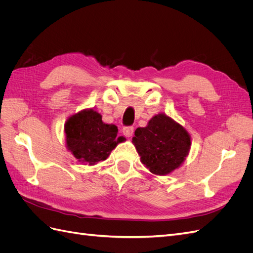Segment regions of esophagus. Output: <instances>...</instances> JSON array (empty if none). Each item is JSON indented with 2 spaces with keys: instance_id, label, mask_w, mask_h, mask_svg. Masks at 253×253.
<instances>
[{
  "instance_id": "obj_1",
  "label": "esophagus",
  "mask_w": 253,
  "mask_h": 253,
  "mask_svg": "<svg viewBox=\"0 0 253 253\" xmlns=\"http://www.w3.org/2000/svg\"><path fill=\"white\" fill-rule=\"evenodd\" d=\"M122 132H124V135L126 137H131L134 133V127L133 126H126V127H124V131Z\"/></svg>"
}]
</instances>
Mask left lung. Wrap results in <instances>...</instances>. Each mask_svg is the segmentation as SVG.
I'll return each mask as SVG.
<instances>
[{
  "label": "left lung",
  "instance_id": "left-lung-1",
  "mask_svg": "<svg viewBox=\"0 0 253 253\" xmlns=\"http://www.w3.org/2000/svg\"><path fill=\"white\" fill-rule=\"evenodd\" d=\"M133 143L150 172L166 175L177 169L186 159L191 138L179 124L165 114H158L147 126L136 128Z\"/></svg>",
  "mask_w": 253,
  "mask_h": 253
}]
</instances>
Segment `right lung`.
<instances>
[{
	"label": "right lung",
	"instance_id": "1",
	"mask_svg": "<svg viewBox=\"0 0 253 253\" xmlns=\"http://www.w3.org/2000/svg\"><path fill=\"white\" fill-rule=\"evenodd\" d=\"M64 129L67 149L78 162L88 165L105 160L122 141V137H117V126L103 124L101 115L94 110L73 115L67 119Z\"/></svg>",
	"mask_w": 253,
	"mask_h": 253
}]
</instances>
